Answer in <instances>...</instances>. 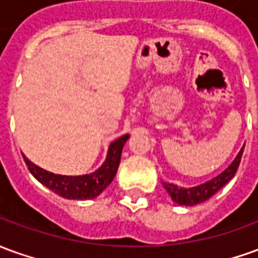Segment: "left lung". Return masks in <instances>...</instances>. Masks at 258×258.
Here are the masks:
<instances>
[{
  "mask_svg": "<svg viewBox=\"0 0 258 258\" xmlns=\"http://www.w3.org/2000/svg\"><path fill=\"white\" fill-rule=\"evenodd\" d=\"M243 149H240V152L237 154L235 160L229 165V167H226L221 174H218L217 177L211 179L210 181H207L204 184L196 185V187H190V188H184V187H177V185L170 184V183H165L163 181V187L169 194L172 200L179 205H185V207H192L197 205L200 203H204L207 200H210L215 192H218L223 185L226 184L233 176L236 174V170L240 165V159H242Z\"/></svg>",
  "mask_w": 258,
  "mask_h": 258,
  "instance_id": "1",
  "label": "left lung"
}]
</instances>
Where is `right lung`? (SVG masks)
Here are the masks:
<instances>
[{"instance_id":"add662e5","label":"right lung","mask_w":258,"mask_h":258,"mask_svg":"<svg viewBox=\"0 0 258 258\" xmlns=\"http://www.w3.org/2000/svg\"><path fill=\"white\" fill-rule=\"evenodd\" d=\"M130 135L125 134L117 138L116 141L111 142L103 165L93 173L82 174V176L54 174V173H50L41 167L36 166L35 163H32L25 155L22 156L29 172L51 191L58 194L61 197L68 198V200H91V198L98 197L99 194L113 181L118 165H120L124 144Z\"/></svg>"}]
</instances>
